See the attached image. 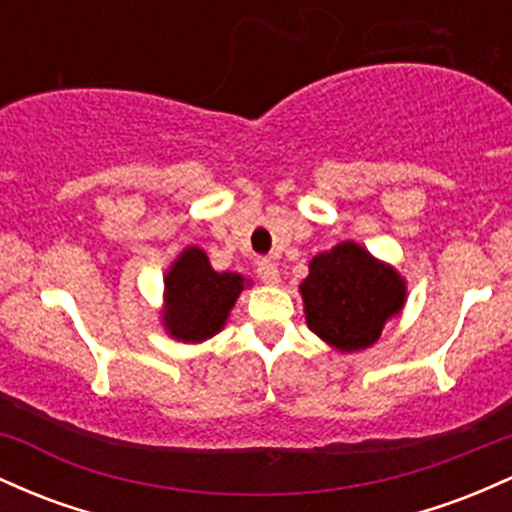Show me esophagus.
<instances>
[{
    "instance_id": "1",
    "label": "esophagus",
    "mask_w": 512,
    "mask_h": 512,
    "mask_svg": "<svg viewBox=\"0 0 512 512\" xmlns=\"http://www.w3.org/2000/svg\"><path fill=\"white\" fill-rule=\"evenodd\" d=\"M256 273H258V278H261L266 285H278L280 283L278 263H275L273 258H261V261L256 263Z\"/></svg>"
}]
</instances>
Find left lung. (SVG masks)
Wrapping results in <instances>:
<instances>
[{"mask_svg": "<svg viewBox=\"0 0 512 512\" xmlns=\"http://www.w3.org/2000/svg\"><path fill=\"white\" fill-rule=\"evenodd\" d=\"M300 295L309 329L338 353H355L375 346L409 292L394 266L348 239L309 261Z\"/></svg>", "mask_w": 512, "mask_h": 512, "instance_id": "1", "label": "left lung"}]
</instances>
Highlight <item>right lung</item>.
Masks as SVG:
<instances>
[{
	"label": "right lung",
	"mask_w": 512,
	"mask_h": 512,
	"mask_svg": "<svg viewBox=\"0 0 512 512\" xmlns=\"http://www.w3.org/2000/svg\"><path fill=\"white\" fill-rule=\"evenodd\" d=\"M239 273H217L200 246H188L164 275L162 326L174 341L203 343L225 329L241 290L249 287Z\"/></svg>",
	"instance_id": "1"
}]
</instances>
